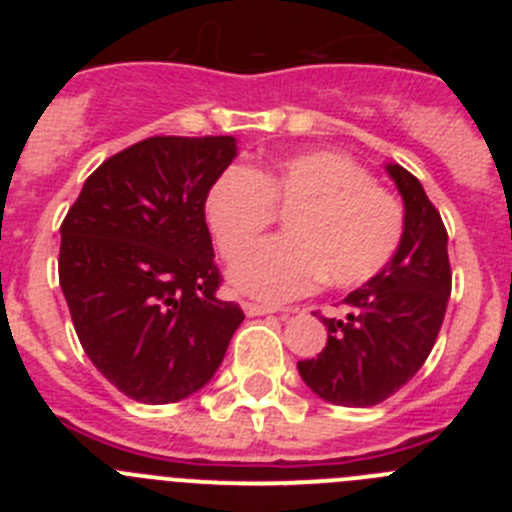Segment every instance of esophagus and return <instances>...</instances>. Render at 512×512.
<instances>
[{
	"mask_svg": "<svg viewBox=\"0 0 512 512\" xmlns=\"http://www.w3.org/2000/svg\"><path fill=\"white\" fill-rule=\"evenodd\" d=\"M243 310H246L248 318H256V315H271V312H279V307L259 305V302H243Z\"/></svg>",
	"mask_w": 512,
	"mask_h": 512,
	"instance_id": "1",
	"label": "esophagus"
}]
</instances>
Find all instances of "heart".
Instances as JSON below:
<instances>
[{
	"instance_id": "1",
	"label": "heart",
	"mask_w": 512,
	"mask_h": 512,
	"mask_svg": "<svg viewBox=\"0 0 512 512\" xmlns=\"http://www.w3.org/2000/svg\"><path fill=\"white\" fill-rule=\"evenodd\" d=\"M288 212V233L247 246ZM205 223L230 269L235 289L259 300H292L320 279L359 287L390 264L405 235V210L354 158L302 151L253 171L228 166L210 184Z\"/></svg>"
}]
</instances>
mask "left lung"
<instances>
[{"mask_svg": "<svg viewBox=\"0 0 512 512\" xmlns=\"http://www.w3.org/2000/svg\"><path fill=\"white\" fill-rule=\"evenodd\" d=\"M405 200L395 259L343 300L346 320L325 318L328 343L297 361L315 395L343 408H372L418 374L431 354L451 295L449 235L436 205L400 164L387 166Z\"/></svg>", "mask_w": 512, "mask_h": 512, "instance_id": "8db88e82", "label": "left lung"}]
</instances>
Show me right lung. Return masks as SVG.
<instances>
[{
  "instance_id": "right-lung-1",
  "label": "right lung",
  "mask_w": 512,
  "mask_h": 512,
  "mask_svg": "<svg viewBox=\"0 0 512 512\" xmlns=\"http://www.w3.org/2000/svg\"><path fill=\"white\" fill-rule=\"evenodd\" d=\"M230 135H153L104 161L61 223L58 282L81 348L122 395L184 400L223 361L243 310L223 302L205 197Z\"/></svg>"
}]
</instances>
